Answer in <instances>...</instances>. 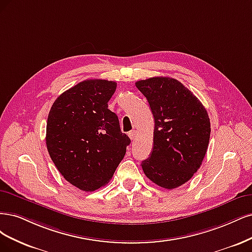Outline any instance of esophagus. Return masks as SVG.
<instances>
[{
	"instance_id": "34e87169",
	"label": "esophagus",
	"mask_w": 252,
	"mask_h": 252,
	"mask_svg": "<svg viewBox=\"0 0 252 252\" xmlns=\"http://www.w3.org/2000/svg\"><path fill=\"white\" fill-rule=\"evenodd\" d=\"M136 134H137V132L135 131V129H133V131H131V132H128V133H127L128 137L131 138V140H134V139H135V138H136Z\"/></svg>"
}]
</instances>
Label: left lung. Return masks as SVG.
<instances>
[{
  "mask_svg": "<svg viewBox=\"0 0 252 252\" xmlns=\"http://www.w3.org/2000/svg\"><path fill=\"white\" fill-rule=\"evenodd\" d=\"M150 103L155 120L154 147L142 161L151 181L166 189L188 182L200 168L210 137L206 109L179 80L151 77L135 84Z\"/></svg>",
  "mask_w": 252,
  "mask_h": 252,
  "instance_id": "1",
  "label": "left lung"
}]
</instances>
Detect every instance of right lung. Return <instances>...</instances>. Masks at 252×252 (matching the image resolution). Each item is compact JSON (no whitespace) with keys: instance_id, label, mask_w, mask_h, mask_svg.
Here are the masks:
<instances>
[{"instance_id":"1","label":"right lung","mask_w":252,"mask_h":252,"mask_svg":"<svg viewBox=\"0 0 252 252\" xmlns=\"http://www.w3.org/2000/svg\"><path fill=\"white\" fill-rule=\"evenodd\" d=\"M116 87L111 80H84L61 94L48 115V153L64 179L85 191L111 180L131 143L108 109Z\"/></svg>"}]
</instances>
